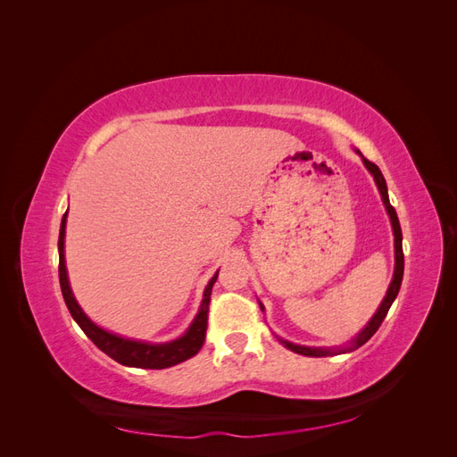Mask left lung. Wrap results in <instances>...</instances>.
Here are the masks:
<instances>
[{
  "instance_id": "obj_1",
  "label": "left lung",
  "mask_w": 457,
  "mask_h": 457,
  "mask_svg": "<svg viewBox=\"0 0 457 457\" xmlns=\"http://www.w3.org/2000/svg\"><path fill=\"white\" fill-rule=\"evenodd\" d=\"M356 154L362 158V162H364V165H366V170L371 173L373 181H376L378 190H379V195H381V200H383V205H385V210H386V215H389V219H391L393 237H395V272H393V280H391L389 289H386V294H385V297H383V301H381L379 309L376 311V314H373V316L370 318V322L362 328V331H358V336L353 337L349 343L339 345V347H305V345H297V343L286 341V339L276 336V339H278L286 349L294 351V353H297V354H303V356H334V354H345V353H351V351H354V349H358V347H362V345L379 329L381 322L385 320L386 312H389V309H391V305H393V301H395L396 295H398L400 284H403V274H404L403 230H400V223H398V217H396L395 207H393L391 202H389V192H386L385 177H383L381 170L378 168L376 163H371L370 160H366V158L361 154V150H356ZM259 305H261V303H259ZM261 311H262V305H261Z\"/></svg>"
}]
</instances>
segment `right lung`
Segmentation results:
<instances>
[{
	"mask_svg": "<svg viewBox=\"0 0 457 457\" xmlns=\"http://www.w3.org/2000/svg\"><path fill=\"white\" fill-rule=\"evenodd\" d=\"M66 215L61 220V232H59V280H61V292L68 311H71L76 324L84 329V334L99 347L104 354L114 358L116 362L129 366V368H145V370H163L175 364H181L195 356L205 341V329H207V311H210V299H212V287L217 280L219 270L213 274V278L207 282L204 289V299L198 309L195 320L190 322L185 334L173 341L165 343H148L139 339L121 337L112 334L101 326H96L91 318L78 305V301L72 294L71 282H68L66 272V259H64V237H66Z\"/></svg>",
	"mask_w": 457,
	"mask_h": 457,
	"instance_id": "add662e5",
	"label": "right lung"
}]
</instances>
